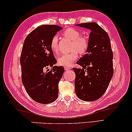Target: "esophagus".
I'll return each instance as SVG.
<instances>
[{
  "mask_svg": "<svg viewBox=\"0 0 132 132\" xmlns=\"http://www.w3.org/2000/svg\"><path fill=\"white\" fill-rule=\"evenodd\" d=\"M64 69L65 70H71V67H69V66H65Z\"/></svg>",
  "mask_w": 132,
  "mask_h": 132,
  "instance_id": "34e87169",
  "label": "esophagus"
}]
</instances>
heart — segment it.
I'll use <instances>...</instances> for the list:
<instances>
[{
	"instance_id": "obj_1",
	"label": "heart",
	"mask_w": 132,
	"mask_h": 132,
	"mask_svg": "<svg viewBox=\"0 0 132 132\" xmlns=\"http://www.w3.org/2000/svg\"><path fill=\"white\" fill-rule=\"evenodd\" d=\"M62 35L72 41V51L68 54H62L58 58V64L61 66H69L72 64L78 57V52L81 54L85 53L89 47V42L85 37L80 36L81 33L74 28H68L62 32ZM50 48L54 53L58 52V38L53 37L51 40Z\"/></svg>"
}]
</instances>
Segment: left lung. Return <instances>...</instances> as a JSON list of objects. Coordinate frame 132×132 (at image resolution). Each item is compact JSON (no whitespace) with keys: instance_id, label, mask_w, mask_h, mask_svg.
Here are the masks:
<instances>
[{"instance_id":"8db88e82","label":"left lung","mask_w":132,"mask_h":132,"mask_svg":"<svg viewBox=\"0 0 132 132\" xmlns=\"http://www.w3.org/2000/svg\"><path fill=\"white\" fill-rule=\"evenodd\" d=\"M90 30L89 47L73 68L75 73V91L84 101H94L106 90L113 74V52L108 34L96 23L76 24Z\"/></svg>"}]
</instances>
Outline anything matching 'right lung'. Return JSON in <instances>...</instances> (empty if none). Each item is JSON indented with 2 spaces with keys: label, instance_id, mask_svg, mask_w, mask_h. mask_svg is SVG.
<instances>
[{
  "label": "right lung",
  "instance_id": "1",
  "mask_svg": "<svg viewBox=\"0 0 132 132\" xmlns=\"http://www.w3.org/2000/svg\"><path fill=\"white\" fill-rule=\"evenodd\" d=\"M61 29L56 25L38 26L28 34L21 50L22 83L30 98L42 104L53 102L58 96V83L64 68L54 66L57 60L50 44ZM48 68L52 70L49 71Z\"/></svg>",
  "mask_w": 132,
  "mask_h": 132
}]
</instances>
